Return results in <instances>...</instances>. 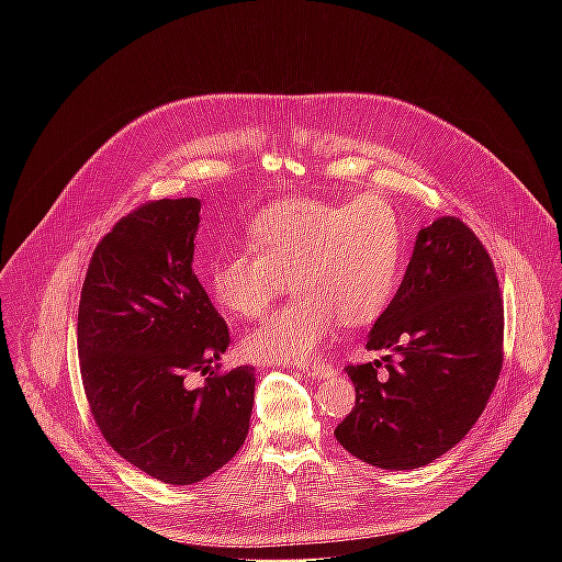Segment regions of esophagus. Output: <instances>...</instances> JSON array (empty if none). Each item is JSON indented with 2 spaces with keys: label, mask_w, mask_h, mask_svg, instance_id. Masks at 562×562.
Wrapping results in <instances>:
<instances>
[{
  "label": "esophagus",
  "mask_w": 562,
  "mask_h": 562,
  "mask_svg": "<svg viewBox=\"0 0 562 562\" xmlns=\"http://www.w3.org/2000/svg\"><path fill=\"white\" fill-rule=\"evenodd\" d=\"M297 369L308 378H327L334 373V367L327 360H319V358L313 362H302L297 364Z\"/></svg>",
  "instance_id": "1"
}]
</instances>
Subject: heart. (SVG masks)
I'll list each match as a JSON object with an SVG mask.
<instances>
[{
	"label": "heart",
	"instance_id": "heart-1",
	"mask_svg": "<svg viewBox=\"0 0 562 562\" xmlns=\"http://www.w3.org/2000/svg\"><path fill=\"white\" fill-rule=\"evenodd\" d=\"M251 247L220 260L209 286L237 317H260L291 284L297 293L245 338L265 362L308 358L336 317L358 327L384 313L405 273V237L395 209L362 195L349 204L297 198L267 209L249 231Z\"/></svg>",
	"mask_w": 562,
	"mask_h": 562
}]
</instances>
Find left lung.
I'll return each instance as SVG.
<instances>
[{
    "mask_svg": "<svg viewBox=\"0 0 562 562\" xmlns=\"http://www.w3.org/2000/svg\"><path fill=\"white\" fill-rule=\"evenodd\" d=\"M505 311L494 262L458 217L420 228L403 284L367 338L382 360L349 364L356 407L338 442L380 469H418L483 414L503 369Z\"/></svg>",
    "mask_w": 562,
    "mask_h": 562,
    "instance_id": "left-lung-1",
    "label": "left lung"
}]
</instances>
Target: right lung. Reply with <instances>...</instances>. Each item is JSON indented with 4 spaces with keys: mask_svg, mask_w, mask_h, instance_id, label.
<instances>
[{
    "mask_svg": "<svg viewBox=\"0 0 562 562\" xmlns=\"http://www.w3.org/2000/svg\"><path fill=\"white\" fill-rule=\"evenodd\" d=\"M198 224V198L146 202L122 217L91 258L77 311L79 371L102 436L167 485L224 467L254 409V367L189 384L231 342L191 267Z\"/></svg>",
    "mask_w": 562,
    "mask_h": 562,
    "instance_id": "add662e5",
    "label": "right lung"
}]
</instances>
